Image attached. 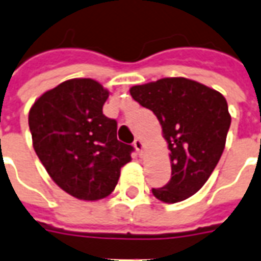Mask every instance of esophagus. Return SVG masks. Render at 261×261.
<instances>
[{"label": "esophagus", "mask_w": 261, "mask_h": 261, "mask_svg": "<svg viewBox=\"0 0 261 261\" xmlns=\"http://www.w3.org/2000/svg\"><path fill=\"white\" fill-rule=\"evenodd\" d=\"M133 145H134V148H136V149H137V152H138V153L142 152V149H144V142H142L141 140H140V138H137Z\"/></svg>", "instance_id": "34e87169"}]
</instances>
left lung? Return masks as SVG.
Listing matches in <instances>:
<instances>
[{"mask_svg": "<svg viewBox=\"0 0 261 261\" xmlns=\"http://www.w3.org/2000/svg\"><path fill=\"white\" fill-rule=\"evenodd\" d=\"M130 93L156 116L170 149L172 177L164 187L152 189V194L169 204L196 194L224 152L230 125L226 99L215 89L180 76L136 85Z\"/></svg>", "mask_w": 261, "mask_h": 261, "instance_id": "left-lung-1", "label": "left lung"}]
</instances>
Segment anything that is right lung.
Here are the masks:
<instances>
[{"label":"right lung","instance_id":"1","mask_svg":"<svg viewBox=\"0 0 261 261\" xmlns=\"http://www.w3.org/2000/svg\"><path fill=\"white\" fill-rule=\"evenodd\" d=\"M109 91L91 78L64 81L29 110L33 148L54 183L95 201L113 192L134 148L117 140V121L103 114Z\"/></svg>","mask_w":261,"mask_h":261}]
</instances>
